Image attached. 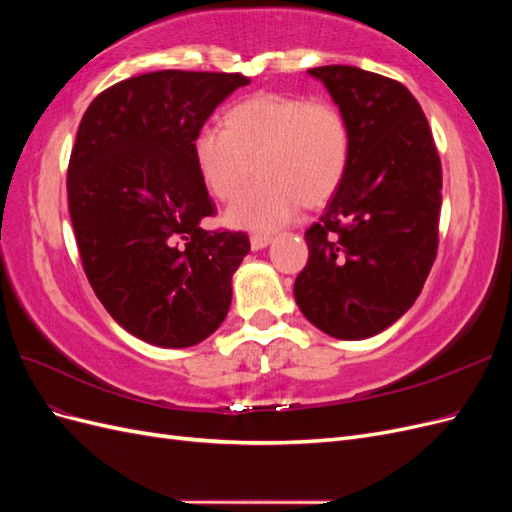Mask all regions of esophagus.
Instances as JSON below:
<instances>
[{"label": "esophagus", "mask_w": 512, "mask_h": 512, "mask_svg": "<svg viewBox=\"0 0 512 512\" xmlns=\"http://www.w3.org/2000/svg\"><path fill=\"white\" fill-rule=\"evenodd\" d=\"M271 243V237L269 235H260V232H256V235H252L250 237V245H252V250H262V247H267Z\"/></svg>", "instance_id": "1"}]
</instances>
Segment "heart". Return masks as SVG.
<instances>
[{"mask_svg": "<svg viewBox=\"0 0 512 512\" xmlns=\"http://www.w3.org/2000/svg\"><path fill=\"white\" fill-rule=\"evenodd\" d=\"M222 128L198 130L192 156L205 188L222 203L258 181L228 211L232 226L271 230L299 205L320 207L344 183L350 164V126L329 100L256 94L226 108Z\"/></svg>", "mask_w": 512, "mask_h": 512, "instance_id": "b5f03b06", "label": "heart"}]
</instances>
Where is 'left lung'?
I'll return each mask as SVG.
<instances>
[{"label": "left lung", "mask_w": 512, "mask_h": 512, "mask_svg": "<svg viewBox=\"0 0 512 512\" xmlns=\"http://www.w3.org/2000/svg\"><path fill=\"white\" fill-rule=\"evenodd\" d=\"M350 126L344 183L305 230L294 282L303 316L331 337L365 339L404 316L438 254L442 166L421 104L399 81L354 66L307 70Z\"/></svg>", "instance_id": "obj_1"}]
</instances>
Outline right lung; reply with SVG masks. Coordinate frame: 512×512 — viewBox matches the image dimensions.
Masks as SVG:
<instances>
[{"label":"right lung","mask_w":512,"mask_h":512,"mask_svg":"<svg viewBox=\"0 0 512 512\" xmlns=\"http://www.w3.org/2000/svg\"><path fill=\"white\" fill-rule=\"evenodd\" d=\"M239 72L160 70L104 89L68 164V205L87 280L117 324L160 348L200 344L224 322L245 232L207 230L215 205L192 141Z\"/></svg>","instance_id":"obj_1"}]
</instances>
